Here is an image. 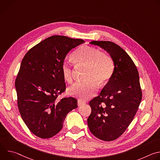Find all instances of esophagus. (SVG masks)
<instances>
[{"mask_svg": "<svg viewBox=\"0 0 160 160\" xmlns=\"http://www.w3.org/2000/svg\"><path fill=\"white\" fill-rule=\"evenodd\" d=\"M85 103V102L84 101H82V100H80V99H78V106H81L82 105H83Z\"/></svg>", "mask_w": 160, "mask_h": 160, "instance_id": "34e87169", "label": "esophagus"}]
</instances>
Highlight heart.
I'll return each mask as SVG.
<instances>
[{"instance_id": "b5f03b06", "label": "heart", "mask_w": 160, "mask_h": 160, "mask_svg": "<svg viewBox=\"0 0 160 160\" xmlns=\"http://www.w3.org/2000/svg\"><path fill=\"white\" fill-rule=\"evenodd\" d=\"M74 62L78 66H86L84 78L87 80L76 83L69 92L71 95L82 100L94 96L98 90V84L106 85L112 76L115 64L112 58L101 50L83 45L78 48L72 55ZM61 73L68 83L73 81L71 64L64 60L61 65Z\"/></svg>"}]
</instances>
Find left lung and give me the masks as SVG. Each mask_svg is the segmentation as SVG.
<instances>
[{
    "label": "left lung",
    "instance_id": "left-lung-1",
    "mask_svg": "<svg viewBox=\"0 0 160 160\" xmlns=\"http://www.w3.org/2000/svg\"><path fill=\"white\" fill-rule=\"evenodd\" d=\"M109 54L115 70L100 94L89 102L92 109L88 127L97 138L115 140L132 122L142 99L138 69L128 54L110 41H92Z\"/></svg>",
    "mask_w": 160,
    "mask_h": 160
}]
</instances>
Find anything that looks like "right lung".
Instances as JSON below:
<instances>
[{"instance_id":"obj_1","label":"right lung","mask_w":160,"mask_h":160,"mask_svg":"<svg viewBox=\"0 0 160 160\" xmlns=\"http://www.w3.org/2000/svg\"><path fill=\"white\" fill-rule=\"evenodd\" d=\"M84 42L54 35L30 49L21 61L15 80L18 106L28 129L40 138L56 135L67 114L78 107L74 98H57L66 90L61 63L72 49Z\"/></svg>"}]
</instances>
